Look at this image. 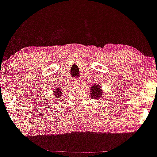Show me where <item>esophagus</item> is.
Returning <instances> with one entry per match:
<instances>
[{"label":"esophagus","mask_w":157,"mask_h":157,"mask_svg":"<svg viewBox=\"0 0 157 157\" xmlns=\"http://www.w3.org/2000/svg\"><path fill=\"white\" fill-rule=\"evenodd\" d=\"M79 84H80V83H79L78 80H74L73 81V85H74V86H78Z\"/></svg>","instance_id":"esophagus-1"}]
</instances>
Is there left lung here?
<instances>
[{"instance_id": "left-lung-1", "label": "left lung", "mask_w": 157, "mask_h": 157, "mask_svg": "<svg viewBox=\"0 0 157 157\" xmlns=\"http://www.w3.org/2000/svg\"><path fill=\"white\" fill-rule=\"evenodd\" d=\"M90 92H91V97L92 99H100L103 98V91L101 88V86L100 85H93L91 86V89H90Z\"/></svg>"}]
</instances>
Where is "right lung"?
Wrapping results in <instances>:
<instances>
[{"mask_svg": "<svg viewBox=\"0 0 157 157\" xmlns=\"http://www.w3.org/2000/svg\"><path fill=\"white\" fill-rule=\"evenodd\" d=\"M63 94V93L62 92L61 89H59L58 87L55 88V90H54V97L53 98H60V97Z\"/></svg>", "mask_w": 157, "mask_h": 157, "instance_id": "right-lung-1", "label": "right lung"}]
</instances>
